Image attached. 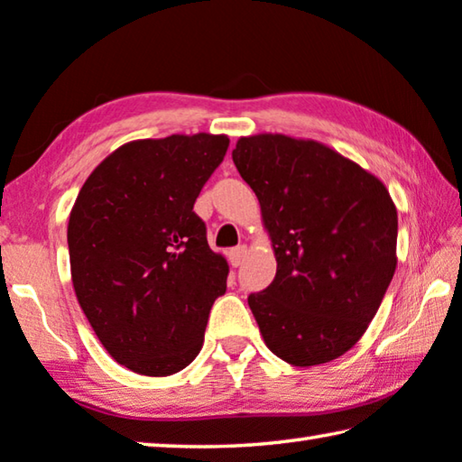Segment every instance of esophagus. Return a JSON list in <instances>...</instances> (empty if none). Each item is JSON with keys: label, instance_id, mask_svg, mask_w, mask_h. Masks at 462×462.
<instances>
[{"label": "esophagus", "instance_id": "esophagus-1", "mask_svg": "<svg viewBox=\"0 0 462 462\" xmlns=\"http://www.w3.org/2000/svg\"><path fill=\"white\" fill-rule=\"evenodd\" d=\"M245 254H246V248H245V246H236V248H232V251L228 253V261H230V265H232V267H240V265H243Z\"/></svg>", "mask_w": 462, "mask_h": 462}]
</instances>
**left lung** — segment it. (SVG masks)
I'll return each instance as SVG.
<instances>
[{"label":"left lung","instance_id":"1","mask_svg":"<svg viewBox=\"0 0 462 462\" xmlns=\"http://www.w3.org/2000/svg\"><path fill=\"white\" fill-rule=\"evenodd\" d=\"M232 160L277 261L269 288L248 296L263 341L300 368L337 360L365 333L397 269L389 189L314 139L240 137Z\"/></svg>","mask_w":462,"mask_h":462}]
</instances>
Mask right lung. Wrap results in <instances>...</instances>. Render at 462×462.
<instances>
[{
  "label": "right lung",
  "mask_w": 462,
  "mask_h": 462,
  "mask_svg": "<svg viewBox=\"0 0 462 462\" xmlns=\"http://www.w3.org/2000/svg\"><path fill=\"white\" fill-rule=\"evenodd\" d=\"M228 135L123 143L79 189L68 224L76 298L115 362L143 376L187 368L203 346L228 263L193 205Z\"/></svg>",
  "instance_id": "add662e5"
}]
</instances>
